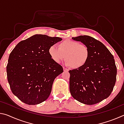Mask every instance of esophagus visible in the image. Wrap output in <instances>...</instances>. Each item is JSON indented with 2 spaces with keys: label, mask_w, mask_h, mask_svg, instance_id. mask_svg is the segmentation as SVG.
Here are the masks:
<instances>
[{
  "label": "esophagus",
  "mask_w": 124,
  "mask_h": 124,
  "mask_svg": "<svg viewBox=\"0 0 124 124\" xmlns=\"http://www.w3.org/2000/svg\"><path fill=\"white\" fill-rule=\"evenodd\" d=\"M63 70L64 71V72H68L69 70H68V69L66 68H64V67H63Z\"/></svg>",
  "instance_id": "esophagus-1"
}]
</instances>
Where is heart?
<instances>
[{"mask_svg":"<svg viewBox=\"0 0 124 124\" xmlns=\"http://www.w3.org/2000/svg\"><path fill=\"white\" fill-rule=\"evenodd\" d=\"M49 53L54 62L60 63L66 57V66L77 69L84 66L90 56L87 45L69 39L62 42L59 46L56 44L52 45L49 47Z\"/></svg>","mask_w":124,"mask_h":124,"instance_id":"b5f03b06","label":"heart"}]
</instances>
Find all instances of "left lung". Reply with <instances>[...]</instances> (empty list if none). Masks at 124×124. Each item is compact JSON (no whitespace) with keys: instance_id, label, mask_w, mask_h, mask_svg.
<instances>
[{"instance_id":"1","label":"left lung","mask_w":124,"mask_h":124,"mask_svg":"<svg viewBox=\"0 0 124 124\" xmlns=\"http://www.w3.org/2000/svg\"><path fill=\"white\" fill-rule=\"evenodd\" d=\"M72 39L87 45L90 56L84 66L69 71L71 95L84 104L98 103L110 96L116 82L114 57L103 44L91 37L80 35Z\"/></svg>"}]
</instances>
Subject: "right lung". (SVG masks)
<instances>
[{
  "label": "right lung",
  "instance_id": "obj_1",
  "mask_svg": "<svg viewBox=\"0 0 124 124\" xmlns=\"http://www.w3.org/2000/svg\"><path fill=\"white\" fill-rule=\"evenodd\" d=\"M62 40L35 34L20 41L10 53L8 80L14 95L24 103L38 104L49 97L54 79L63 70L52 60L49 49Z\"/></svg>",
  "mask_w": 124,
  "mask_h": 124
}]
</instances>
